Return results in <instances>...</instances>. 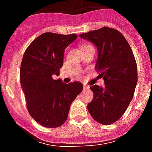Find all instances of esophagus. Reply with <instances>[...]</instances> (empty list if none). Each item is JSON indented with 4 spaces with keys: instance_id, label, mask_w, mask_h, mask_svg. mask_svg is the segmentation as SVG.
I'll use <instances>...</instances> for the list:
<instances>
[{
    "instance_id": "34e87169",
    "label": "esophagus",
    "mask_w": 152,
    "mask_h": 152,
    "mask_svg": "<svg viewBox=\"0 0 152 152\" xmlns=\"http://www.w3.org/2000/svg\"><path fill=\"white\" fill-rule=\"evenodd\" d=\"M89 88V86H87V85H84V89H88Z\"/></svg>"
}]
</instances>
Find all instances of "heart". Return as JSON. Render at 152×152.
I'll use <instances>...</instances> for the list:
<instances>
[{"instance_id":"obj_1","label":"heart","mask_w":152,"mask_h":152,"mask_svg":"<svg viewBox=\"0 0 152 152\" xmlns=\"http://www.w3.org/2000/svg\"><path fill=\"white\" fill-rule=\"evenodd\" d=\"M90 47H93L92 45H88V44H82V45H80V49L82 50L83 52L86 50L87 49H89Z\"/></svg>"}]
</instances>
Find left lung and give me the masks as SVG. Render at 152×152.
Returning <instances> with one entry per match:
<instances>
[{
	"label": "left lung",
	"instance_id": "obj_1",
	"mask_svg": "<svg viewBox=\"0 0 152 152\" xmlns=\"http://www.w3.org/2000/svg\"><path fill=\"white\" fill-rule=\"evenodd\" d=\"M80 37L95 45L99 51L96 71L105 86H90L94 99L88 111L99 123L105 125L118 121L127 110L137 82L134 53L125 37L114 28L103 27L81 33Z\"/></svg>",
	"mask_w": 152,
	"mask_h": 152
}]
</instances>
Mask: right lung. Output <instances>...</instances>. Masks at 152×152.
Instances as JSON below:
<instances>
[{"label":"right lung","instance_id":"right-lung-1","mask_svg":"<svg viewBox=\"0 0 152 152\" xmlns=\"http://www.w3.org/2000/svg\"><path fill=\"white\" fill-rule=\"evenodd\" d=\"M77 35L45 32L25 50L20 66V83L29 114L38 124L57 128L66 122L70 106L82 91L80 82L64 84L53 79L63 66L64 50Z\"/></svg>","mask_w":152,"mask_h":152}]
</instances>
